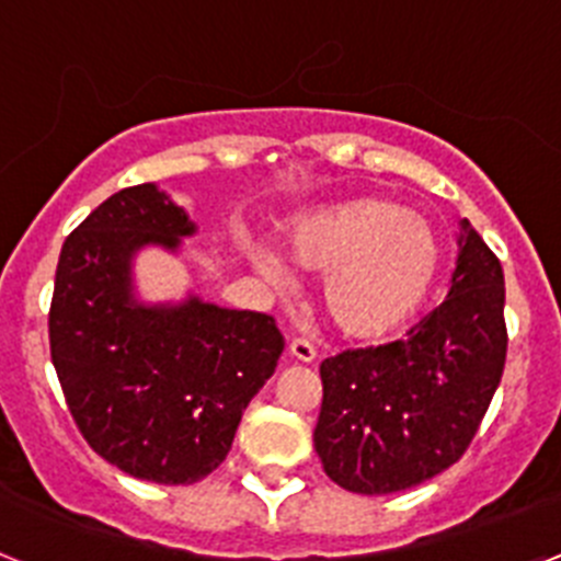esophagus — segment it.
I'll use <instances>...</instances> for the list:
<instances>
[{
	"mask_svg": "<svg viewBox=\"0 0 561 561\" xmlns=\"http://www.w3.org/2000/svg\"><path fill=\"white\" fill-rule=\"evenodd\" d=\"M289 354L295 356L297 362H314L317 359V348L311 345L306 336H295V340L289 342Z\"/></svg>",
	"mask_w": 561,
	"mask_h": 561,
	"instance_id": "34e87169",
	"label": "esophagus"
}]
</instances>
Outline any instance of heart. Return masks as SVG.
Listing matches in <instances>:
<instances>
[{"mask_svg":"<svg viewBox=\"0 0 561 561\" xmlns=\"http://www.w3.org/2000/svg\"><path fill=\"white\" fill-rule=\"evenodd\" d=\"M297 266L325 272L320 306L331 329L359 342L396 334L427 304L440 275L438 232L390 196H354L306 213L286 232ZM266 275L277 264L266 261Z\"/></svg>","mask_w":561,"mask_h":561,"instance_id":"b5f03b06","label":"heart"}]
</instances>
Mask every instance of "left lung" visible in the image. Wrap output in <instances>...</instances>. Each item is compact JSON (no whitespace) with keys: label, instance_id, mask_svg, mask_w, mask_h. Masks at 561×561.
Returning <instances> with one entry per match:
<instances>
[{"label":"left lung","instance_id":"obj_1","mask_svg":"<svg viewBox=\"0 0 561 561\" xmlns=\"http://www.w3.org/2000/svg\"><path fill=\"white\" fill-rule=\"evenodd\" d=\"M503 284L497 255L463 219L447 300L404 340L320 365L314 449L336 485L404 492L460 460L503 376Z\"/></svg>","mask_w":561,"mask_h":561}]
</instances>
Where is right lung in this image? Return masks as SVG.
<instances>
[{"mask_svg": "<svg viewBox=\"0 0 561 561\" xmlns=\"http://www.w3.org/2000/svg\"><path fill=\"white\" fill-rule=\"evenodd\" d=\"M196 230L157 185L123 187L69 232L49 304V354L87 444L131 478L185 485L227 458L284 334L261 311L134 300L131 257Z\"/></svg>", "mask_w": 561, "mask_h": 561, "instance_id": "1", "label": "right lung"}]
</instances>
